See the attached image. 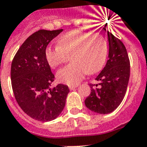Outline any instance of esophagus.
Here are the masks:
<instances>
[{
    "label": "esophagus",
    "instance_id": "1",
    "mask_svg": "<svg viewBox=\"0 0 147 147\" xmlns=\"http://www.w3.org/2000/svg\"><path fill=\"white\" fill-rule=\"evenodd\" d=\"M78 87V85H72V86H69V89L71 90H75V89H76V88H77Z\"/></svg>",
    "mask_w": 147,
    "mask_h": 147
}]
</instances>
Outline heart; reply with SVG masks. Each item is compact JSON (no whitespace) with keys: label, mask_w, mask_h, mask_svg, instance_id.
<instances>
[{"label":"heart","mask_w":147,"mask_h":147,"mask_svg":"<svg viewBox=\"0 0 147 147\" xmlns=\"http://www.w3.org/2000/svg\"><path fill=\"white\" fill-rule=\"evenodd\" d=\"M108 51V44L102 34L73 30L60 37L56 47H47L45 54L52 68L64 64L71 56L72 63L59 70L57 78L63 84L76 85L87 72L94 74L102 69Z\"/></svg>","instance_id":"obj_1"}]
</instances>
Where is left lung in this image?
Listing matches in <instances>:
<instances>
[{"mask_svg": "<svg viewBox=\"0 0 147 147\" xmlns=\"http://www.w3.org/2000/svg\"><path fill=\"white\" fill-rule=\"evenodd\" d=\"M107 35L109 59L95 78L99 84H90L91 91L84 101L90 110L99 114L112 113L121 104L130 77V60L125 45L109 31Z\"/></svg>", "mask_w": 147, "mask_h": 147, "instance_id": "8db88e82", "label": "left lung"}]
</instances>
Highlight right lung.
<instances>
[{"label":"right lung","instance_id":"add662e5","mask_svg":"<svg viewBox=\"0 0 147 147\" xmlns=\"http://www.w3.org/2000/svg\"><path fill=\"white\" fill-rule=\"evenodd\" d=\"M63 29H41L28 37L16 53L11 64V84L16 102L23 112L40 121L60 115L69 92L68 86L50 88L54 75L45 58V49Z\"/></svg>","mask_w":147,"mask_h":147}]
</instances>
